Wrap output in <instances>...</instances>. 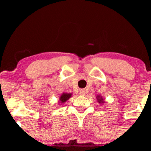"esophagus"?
<instances>
[{
    "instance_id": "34e87169",
    "label": "esophagus",
    "mask_w": 151,
    "mask_h": 151,
    "mask_svg": "<svg viewBox=\"0 0 151 151\" xmlns=\"http://www.w3.org/2000/svg\"><path fill=\"white\" fill-rule=\"evenodd\" d=\"M79 94L81 95V96H84L86 94V91L84 89L79 90Z\"/></svg>"
}]
</instances>
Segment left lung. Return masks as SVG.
<instances>
[{"mask_svg":"<svg viewBox=\"0 0 151 151\" xmlns=\"http://www.w3.org/2000/svg\"><path fill=\"white\" fill-rule=\"evenodd\" d=\"M96 99H97V101L99 104H103L105 102L104 99L103 97H102L101 95H97V96H96Z\"/></svg>","mask_w":151,"mask_h":151,"instance_id":"obj_1","label":"left lung"}]
</instances>
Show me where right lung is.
<instances>
[{
    "mask_svg": "<svg viewBox=\"0 0 151 151\" xmlns=\"http://www.w3.org/2000/svg\"><path fill=\"white\" fill-rule=\"evenodd\" d=\"M72 96V93H63L61 96H60L59 99V105H62V104L65 103L69 99L71 98V96Z\"/></svg>",
    "mask_w": 151,
    "mask_h": 151,
    "instance_id": "add662e5",
    "label": "right lung"
}]
</instances>
